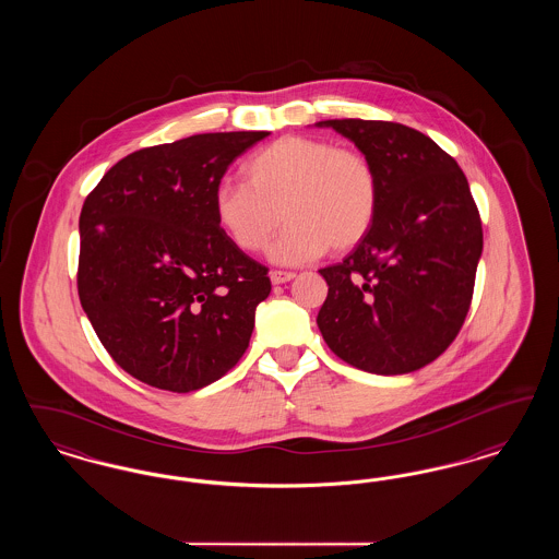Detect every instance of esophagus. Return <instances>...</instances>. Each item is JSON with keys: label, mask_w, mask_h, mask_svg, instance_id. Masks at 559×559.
Segmentation results:
<instances>
[{"label": "esophagus", "mask_w": 559, "mask_h": 559, "mask_svg": "<svg viewBox=\"0 0 559 559\" xmlns=\"http://www.w3.org/2000/svg\"><path fill=\"white\" fill-rule=\"evenodd\" d=\"M295 278V272H285V270H272L270 272V281L272 285H285Z\"/></svg>", "instance_id": "obj_1"}]
</instances>
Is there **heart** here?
Segmentation results:
<instances>
[{"label": "heart", "instance_id": "b5f03b06", "mask_svg": "<svg viewBox=\"0 0 559 559\" xmlns=\"http://www.w3.org/2000/svg\"><path fill=\"white\" fill-rule=\"evenodd\" d=\"M247 185L222 182L213 192L219 228L249 253L270 247L276 264L299 266L331 247L346 253L371 233L379 205V180L360 151L310 135H283L242 165Z\"/></svg>", "mask_w": 559, "mask_h": 559}]
</instances>
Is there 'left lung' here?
<instances>
[{
  "mask_svg": "<svg viewBox=\"0 0 559 559\" xmlns=\"http://www.w3.org/2000/svg\"><path fill=\"white\" fill-rule=\"evenodd\" d=\"M371 160L379 205L371 233L329 285L320 333L347 365L404 374L436 360L467 317L481 222L461 167L426 133L392 121L329 119Z\"/></svg>",
  "mask_w": 559,
  "mask_h": 559,
  "instance_id": "8db88e82",
  "label": "left lung"
}]
</instances>
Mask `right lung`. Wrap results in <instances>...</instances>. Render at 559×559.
Wrapping results in <instances>:
<instances>
[{
  "mask_svg": "<svg viewBox=\"0 0 559 559\" xmlns=\"http://www.w3.org/2000/svg\"><path fill=\"white\" fill-rule=\"evenodd\" d=\"M267 133H197L135 151L83 203L81 308L112 360L153 388L201 390L249 346L267 267L219 228L213 192Z\"/></svg>",
  "mask_w": 559,
  "mask_h": 559,
  "instance_id": "add662e5",
  "label": "right lung"
}]
</instances>
